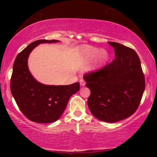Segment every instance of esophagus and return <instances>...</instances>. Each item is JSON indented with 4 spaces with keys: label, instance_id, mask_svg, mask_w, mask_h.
Wrapping results in <instances>:
<instances>
[{
    "label": "esophagus",
    "instance_id": "esophagus-1",
    "mask_svg": "<svg viewBox=\"0 0 157 157\" xmlns=\"http://www.w3.org/2000/svg\"><path fill=\"white\" fill-rule=\"evenodd\" d=\"M79 82H80V85L82 86H84V85L86 84V82H85L84 79H81L80 80H79Z\"/></svg>",
    "mask_w": 157,
    "mask_h": 157
}]
</instances>
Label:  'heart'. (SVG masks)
Instances as JSON below:
<instances>
[{
	"label": "heart",
	"instance_id": "heart-1",
	"mask_svg": "<svg viewBox=\"0 0 157 157\" xmlns=\"http://www.w3.org/2000/svg\"><path fill=\"white\" fill-rule=\"evenodd\" d=\"M78 53L80 59L84 62H89L94 59L92 64L89 67V71L97 72L107 64L109 59V54L107 50L98 48L83 46L78 48Z\"/></svg>",
	"mask_w": 157,
	"mask_h": 157
}]
</instances>
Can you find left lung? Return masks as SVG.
Here are the masks:
<instances>
[{"mask_svg": "<svg viewBox=\"0 0 157 157\" xmlns=\"http://www.w3.org/2000/svg\"><path fill=\"white\" fill-rule=\"evenodd\" d=\"M108 44L115 50V59L97 72L84 74V79L91 91L87 103L93 115L103 122L115 123L136 111L145 82L135 50L116 42Z\"/></svg>", "mask_w": 157, "mask_h": 157, "instance_id": "8db88e82", "label": "left lung"}]
</instances>
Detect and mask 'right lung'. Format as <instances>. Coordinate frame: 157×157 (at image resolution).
Segmentation results:
<instances>
[{
  "label": "right lung",
  "mask_w": 157,
  "mask_h": 157,
  "mask_svg": "<svg viewBox=\"0 0 157 157\" xmlns=\"http://www.w3.org/2000/svg\"><path fill=\"white\" fill-rule=\"evenodd\" d=\"M58 40L40 39L33 42L17 55L13 66L10 89L18 108L26 118L38 123L57 121L67 106L69 98L79 90V82L70 85H45L39 83L29 71L28 59L40 44Z\"/></svg>",
  "instance_id": "add662e5"
}]
</instances>
